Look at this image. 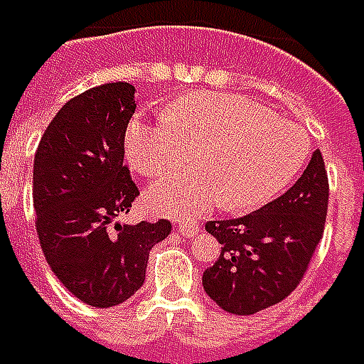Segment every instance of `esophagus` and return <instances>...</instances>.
<instances>
[{
    "instance_id": "1",
    "label": "esophagus",
    "mask_w": 364,
    "mask_h": 364,
    "mask_svg": "<svg viewBox=\"0 0 364 364\" xmlns=\"http://www.w3.org/2000/svg\"><path fill=\"white\" fill-rule=\"evenodd\" d=\"M178 231L184 237H192L200 231V223L196 219H180L178 221Z\"/></svg>"
}]
</instances>
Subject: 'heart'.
Instances as JSON below:
<instances>
[{"label":"heart","instance_id":"b5f03b06","mask_svg":"<svg viewBox=\"0 0 364 364\" xmlns=\"http://www.w3.org/2000/svg\"><path fill=\"white\" fill-rule=\"evenodd\" d=\"M131 166L149 178L194 168L154 184L146 203L161 213H198L221 202L252 210L292 182L310 153L306 131L239 94L196 92L176 100L170 115L135 117L125 136Z\"/></svg>","mask_w":364,"mask_h":364}]
</instances>
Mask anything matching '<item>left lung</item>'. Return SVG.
<instances>
[{"label": "left lung", "mask_w": 364, "mask_h": 364, "mask_svg": "<svg viewBox=\"0 0 364 364\" xmlns=\"http://www.w3.org/2000/svg\"><path fill=\"white\" fill-rule=\"evenodd\" d=\"M327 202V170L316 151L280 198L243 218L208 221L205 231L221 243V252L203 272L205 294L235 316H251L290 296L323 237Z\"/></svg>", "instance_id": "left-lung-1"}]
</instances>
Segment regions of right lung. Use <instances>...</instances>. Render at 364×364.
Segmentation results:
<instances>
[{
    "instance_id": "obj_1",
    "label": "right lung",
    "mask_w": 364,
    "mask_h": 364,
    "mask_svg": "<svg viewBox=\"0 0 364 364\" xmlns=\"http://www.w3.org/2000/svg\"><path fill=\"white\" fill-rule=\"evenodd\" d=\"M135 86L90 87L60 107L41 136L33 205L46 262L92 308H113L145 282L149 252L172 231L168 219L121 225L139 188L123 164Z\"/></svg>"
}]
</instances>
